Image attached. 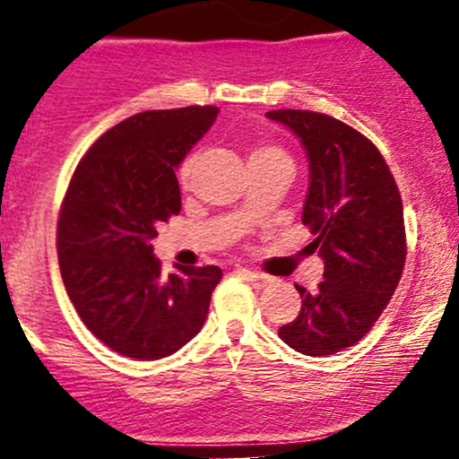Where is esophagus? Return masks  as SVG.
I'll use <instances>...</instances> for the list:
<instances>
[{
  "mask_svg": "<svg viewBox=\"0 0 459 459\" xmlns=\"http://www.w3.org/2000/svg\"><path fill=\"white\" fill-rule=\"evenodd\" d=\"M241 276L246 278L247 282L252 284V287H256V289H263V287H267V284H270L273 278L272 276H267V273H261V272H250V270H241Z\"/></svg>",
  "mask_w": 459,
  "mask_h": 459,
  "instance_id": "34e87169",
  "label": "esophagus"
}]
</instances>
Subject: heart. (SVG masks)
Wrapping results in <instances>:
<instances>
[{"label":"heart","mask_w":459,"mask_h":459,"mask_svg":"<svg viewBox=\"0 0 459 459\" xmlns=\"http://www.w3.org/2000/svg\"><path fill=\"white\" fill-rule=\"evenodd\" d=\"M276 157H281V160H289L287 152H284L282 149H278V146H273V144H259V146H255V151L250 152V161L276 160ZM196 161H198L196 152H189L186 160L181 161V166H178L177 177H178V183H181L183 187H186L189 183V178H192V172H194V168H196Z\"/></svg>","instance_id":"obj_1"}]
</instances>
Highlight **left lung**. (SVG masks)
I'll return each instance as SVG.
<instances>
[{"mask_svg":"<svg viewBox=\"0 0 459 459\" xmlns=\"http://www.w3.org/2000/svg\"><path fill=\"white\" fill-rule=\"evenodd\" d=\"M265 116L291 129L307 151L310 183L302 224L324 259L317 291L296 284L302 308L278 336L299 354H336L373 328L402 281V194L382 152L350 125L307 109Z\"/></svg>","mask_w":459,"mask_h":459,"instance_id":"obj_1","label":"left lung"}]
</instances>
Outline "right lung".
<instances>
[{
  "label": "right lung",
  "mask_w": 459,
  "mask_h": 459,
  "mask_svg": "<svg viewBox=\"0 0 459 459\" xmlns=\"http://www.w3.org/2000/svg\"><path fill=\"white\" fill-rule=\"evenodd\" d=\"M215 105L151 109L99 138L77 163L57 218V261L79 319L109 350L157 360L203 328L222 270L152 256L157 226L181 212L175 170L213 125Z\"/></svg>",
  "instance_id": "1"
}]
</instances>
